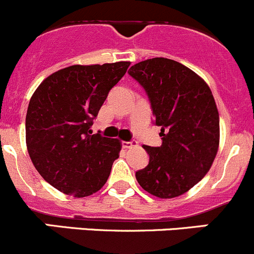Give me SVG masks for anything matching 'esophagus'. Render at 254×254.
<instances>
[{"instance_id": "34e87169", "label": "esophagus", "mask_w": 254, "mask_h": 254, "mask_svg": "<svg viewBox=\"0 0 254 254\" xmlns=\"http://www.w3.org/2000/svg\"><path fill=\"white\" fill-rule=\"evenodd\" d=\"M122 145H124L125 148H127V149H129V148H133L137 145V142L135 140H129V142H122Z\"/></svg>"}]
</instances>
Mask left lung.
<instances>
[{
  "label": "left lung",
  "instance_id": "8db88e82",
  "mask_svg": "<svg viewBox=\"0 0 254 254\" xmlns=\"http://www.w3.org/2000/svg\"><path fill=\"white\" fill-rule=\"evenodd\" d=\"M147 92L160 147L143 145L147 167L135 173L140 187L160 199L189 191L211 168L220 144V117L209 85L185 65L153 58L130 66Z\"/></svg>",
  "mask_w": 254,
  "mask_h": 254
}]
</instances>
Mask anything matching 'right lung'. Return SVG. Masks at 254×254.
<instances>
[{
	"label": "right lung",
	"instance_id": "1",
	"mask_svg": "<svg viewBox=\"0 0 254 254\" xmlns=\"http://www.w3.org/2000/svg\"><path fill=\"white\" fill-rule=\"evenodd\" d=\"M129 64L71 65L49 75L32 95L27 149L43 179L59 191L85 197L109 179L122 144L117 138L91 134L90 128Z\"/></svg>",
	"mask_w": 254,
	"mask_h": 254
}]
</instances>
